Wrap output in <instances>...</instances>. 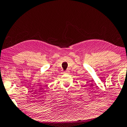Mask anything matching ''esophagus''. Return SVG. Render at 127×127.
I'll return each instance as SVG.
<instances>
[{
	"label": "esophagus",
	"instance_id": "esophagus-1",
	"mask_svg": "<svg viewBox=\"0 0 127 127\" xmlns=\"http://www.w3.org/2000/svg\"><path fill=\"white\" fill-rule=\"evenodd\" d=\"M64 73H65V74H67V73H68V71H64Z\"/></svg>",
	"mask_w": 127,
	"mask_h": 127
}]
</instances>
